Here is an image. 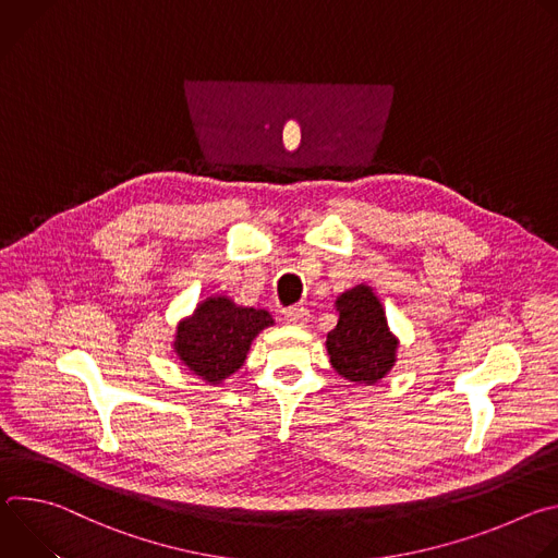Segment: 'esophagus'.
<instances>
[{
    "instance_id": "1",
    "label": "esophagus",
    "mask_w": 558,
    "mask_h": 558,
    "mask_svg": "<svg viewBox=\"0 0 558 558\" xmlns=\"http://www.w3.org/2000/svg\"><path fill=\"white\" fill-rule=\"evenodd\" d=\"M284 320L293 327H304L308 323V311L304 306H291L284 311Z\"/></svg>"
}]
</instances>
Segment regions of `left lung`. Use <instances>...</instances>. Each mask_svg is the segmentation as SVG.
Returning a JSON list of instances; mask_svg holds the SVG:
<instances>
[{"instance_id":"1","label":"left lung","mask_w":558,"mask_h":558,"mask_svg":"<svg viewBox=\"0 0 558 558\" xmlns=\"http://www.w3.org/2000/svg\"><path fill=\"white\" fill-rule=\"evenodd\" d=\"M338 325L327 336L333 368L349 381L373 386L397 360V338L390 333L379 298L357 284L336 300Z\"/></svg>"}]
</instances>
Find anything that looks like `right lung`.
Returning a JSON list of instances; mask_svg holds the SVG:
<instances>
[{
  "mask_svg": "<svg viewBox=\"0 0 558 558\" xmlns=\"http://www.w3.org/2000/svg\"><path fill=\"white\" fill-rule=\"evenodd\" d=\"M274 325L265 308L238 306L227 295L203 300L177 327L174 353L201 379L220 384L247 360L254 338Z\"/></svg>",
  "mask_w": 558,
  "mask_h": 558,
  "instance_id": "right-lung-1",
  "label": "right lung"
}]
</instances>
